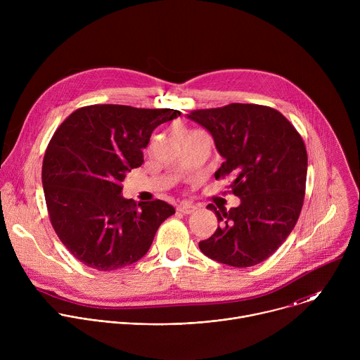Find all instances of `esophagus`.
Masks as SVG:
<instances>
[{
    "mask_svg": "<svg viewBox=\"0 0 360 360\" xmlns=\"http://www.w3.org/2000/svg\"><path fill=\"white\" fill-rule=\"evenodd\" d=\"M195 210H196V207H195L193 203H191V202H181V203L178 205V211L182 212L184 215H189V214H192Z\"/></svg>",
    "mask_w": 360,
    "mask_h": 360,
    "instance_id": "obj_1",
    "label": "esophagus"
}]
</instances>
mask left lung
<instances>
[{
    "mask_svg": "<svg viewBox=\"0 0 360 360\" xmlns=\"http://www.w3.org/2000/svg\"><path fill=\"white\" fill-rule=\"evenodd\" d=\"M207 128L225 158L217 179L231 178L236 208L208 205L218 218L217 232L199 242L208 258L235 268L258 265L295 228L304 199L307 153L296 128L276 110L229 104L188 115Z\"/></svg>",
    "mask_w": 360,
    "mask_h": 360,
    "instance_id": "1",
    "label": "left lung"
}]
</instances>
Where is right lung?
Masks as SVG:
<instances>
[{"label": "right lung", "mask_w": 360, "mask_h": 360, "mask_svg": "<svg viewBox=\"0 0 360 360\" xmlns=\"http://www.w3.org/2000/svg\"><path fill=\"white\" fill-rule=\"evenodd\" d=\"M178 110L96 104L74 111L51 138L42 161L45 203L60 240L96 271L128 266L150 248L174 207L121 196L125 172L143 164L142 148Z\"/></svg>", "instance_id": "obj_1"}]
</instances>
